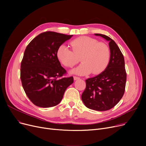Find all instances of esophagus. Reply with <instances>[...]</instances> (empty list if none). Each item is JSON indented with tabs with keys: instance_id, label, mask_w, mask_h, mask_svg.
<instances>
[{
	"instance_id": "esophagus-1",
	"label": "esophagus",
	"mask_w": 146,
	"mask_h": 146,
	"mask_svg": "<svg viewBox=\"0 0 146 146\" xmlns=\"http://www.w3.org/2000/svg\"><path fill=\"white\" fill-rule=\"evenodd\" d=\"M73 79H74V80H78V79H80V78L77 77V76H74V77H73Z\"/></svg>"
}]
</instances>
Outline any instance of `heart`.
Masks as SVG:
<instances>
[{
  "instance_id": "heart-1",
  "label": "heart",
  "mask_w": 146,
  "mask_h": 146,
  "mask_svg": "<svg viewBox=\"0 0 146 146\" xmlns=\"http://www.w3.org/2000/svg\"><path fill=\"white\" fill-rule=\"evenodd\" d=\"M72 50L61 44L56 52L57 57L67 67H72L80 61L82 63L72 70V73L86 75L92 72L98 74L104 72L110 60V50L105 43L86 36L76 38L70 41Z\"/></svg>"
}]
</instances>
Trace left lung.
Returning <instances> with one entry per match:
<instances>
[{
    "label": "left lung",
    "mask_w": 146,
    "mask_h": 146,
    "mask_svg": "<svg viewBox=\"0 0 146 146\" xmlns=\"http://www.w3.org/2000/svg\"><path fill=\"white\" fill-rule=\"evenodd\" d=\"M95 35L109 41L110 60L104 72L86 80V88L82 95V99L87 108L104 111L112 108L123 96L127 73L123 54L115 42L105 35Z\"/></svg>",
    "instance_id": "1"
}]
</instances>
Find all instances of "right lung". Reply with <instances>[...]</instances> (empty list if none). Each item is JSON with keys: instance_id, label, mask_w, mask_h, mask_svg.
<instances>
[{"instance_id": "obj_1", "label": "right lung", "mask_w": 146, "mask_h": 146, "mask_svg": "<svg viewBox=\"0 0 146 146\" xmlns=\"http://www.w3.org/2000/svg\"><path fill=\"white\" fill-rule=\"evenodd\" d=\"M73 35L52 31L42 33L31 41L21 64V80L29 100L35 105L49 108L58 105L66 89L73 83L57 57L58 47Z\"/></svg>"}]
</instances>
